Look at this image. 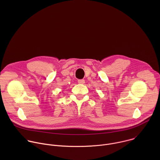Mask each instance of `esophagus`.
Returning <instances> with one entry per match:
<instances>
[{
	"label": "esophagus",
	"instance_id": "obj_1",
	"mask_svg": "<svg viewBox=\"0 0 160 160\" xmlns=\"http://www.w3.org/2000/svg\"><path fill=\"white\" fill-rule=\"evenodd\" d=\"M78 83H80V84H83L85 83V80L83 79H81V80H78Z\"/></svg>",
	"mask_w": 160,
	"mask_h": 160
}]
</instances>
